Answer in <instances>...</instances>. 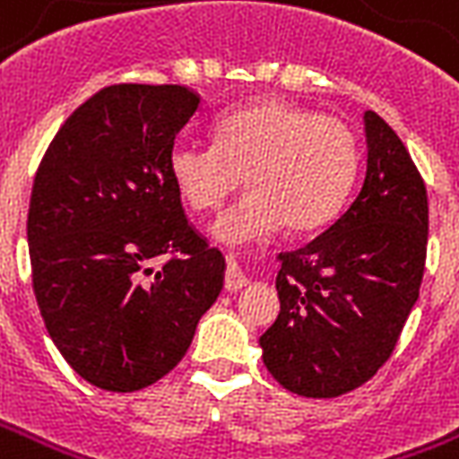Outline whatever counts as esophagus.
Instances as JSON below:
<instances>
[{"label": "esophagus", "instance_id": "esophagus-1", "mask_svg": "<svg viewBox=\"0 0 459 459\" xmlns=\"http://www.w3.org/2000/svg\"><path fill=\"white\" fill-rule=\"evenodd\" d=\"M245 286H247V276H245V272L236 260H230L229 269H226V289L229 291H240Z\"/></svg>", "mask_w": 459, "mask_h": 459}]
</instances>
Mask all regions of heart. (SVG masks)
I'll return each instance as SVG.
<instances>
[{"label": "heart", "mask_w": 459, "mask_h": 459, "mask_svg": "<svg viewBox=\"0 0 459 459\" xmlns=\"http://www.w3.org/2000/svg\"><path fill=\"white\" fill-rule=\"evenodd\" d=\"M168 170L195 212L221 206L245 175L250 195L214 226L223 243L257 240L281 223L289 233H307L344 202L356 173V139L332 115L264 98L223 115L214 125V146L175 144Z\"/></svg>", "instance_id": "1"}]
</instances>
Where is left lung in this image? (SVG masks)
<instances>
[{
	"label": "left lung",
	"instance_id": "left-lung-1",
	"mask_svg": "<svg viewBox=\"0 0 459 459\" xmlns=\"http://www.w3.org/2000/svg\"><path fill=\"white\" fill-rule=\"evenodd\" d=\"M366 173L342 216L300 250L281 253L279 317L262 359L300 397H339L383 366L424 279L429 199L387 122L363 113Z\"/></svg>",
	"mask_w": 459,
	"mask_h": 459
}]
</instances>
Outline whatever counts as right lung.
I'll use <instances>...</instances> for the list:
<instances>
[{
    "instance_id": "1",
    "label": "right lung",
    "mask_w": 459,
    "mask_h": 459,
    "mask_svg": "<svg viewBox=\"0 0 459 459\" xmlns=\"http://www.w3.org/2000/svg\"><path fill=\"white\" fill-rule=\"evenodd\" d=\"M199 108L187 86H108L66 117L35 173L38 307L65 361L100 390L170 373L223 289L226 260L192 230L168 170Z\"/></svg>"
}]
</instances>
